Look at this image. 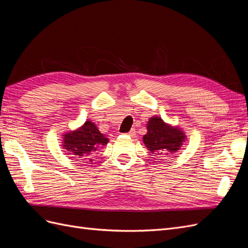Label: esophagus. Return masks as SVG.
I'll use <instances>...</instances> for the list:
<instances>
[{
    "mask_svg": "<svg viewBox=\"0 0 248 248\" xmlns=\"http://www.w3.org/2000/svg\"><path fill=\"white\" fill-rule=\"evenodd\" d=\"M126 136H128V137H134V136H136V131H134V130L132 129V130H130L129 132H127Z\"/></svg>",
    "mask_w": 248,
    "mask_h": 248,
    "instance_id": "esophagus-1",
    "label": "esophagus"
}]
</instances>
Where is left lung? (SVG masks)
<instances>
[{"label": "left lung", "mask_w": 248, "mask_h": 248, "mask_svg": "<svg viewBox=\"0 0 248 248\" xmlns=\"http://www.w3.org/2000/svg\"><path fill=\"white\" fill-rule=\"evenodd\" d=\"M147 129V134L142 138L144 144L149 151L156 155L177 152L185 140V134L181 129L166 124L158 117L149 120Z\"/></svg>", "instance_id": "obj_1"}]
</instances>
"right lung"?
<instances>
[{
  "label": "right lung",
  "mask_w": 248,
  "mask_h": 248,
  "mask_svg": "<svg viewBox=\"0 0 248 248\" xmlns=\"http://www.w3.org/2000/svg\"><path fill=\"white\" fill-rule=\"evenodd\" d=\"M64 137L63 147L68 151V154L74 155L76 158L89 159L90 161H92L90 155L108 142V139L90 121H87L79 129L67 133Z\"/></svg>",
  "instance_id": "add662e5"
}]
</instances>
